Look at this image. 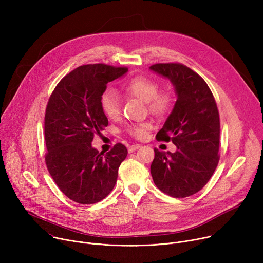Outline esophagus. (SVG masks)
<instances>
[{"mask_svg": "<svg viewBox=\"0 0 263 263\" xmlns=\"http://www.w3.org/2000/svg\"><path fill=\"white\" fill-rule=\"evenodd\" d=\"M138 147H140V145L139 144H132V145H130L129 147H128V151H129V153H133L135 149H137Z\"/></svg>", "mask_w": 263, "mask_h": 263, "instance_id": "1", "label": "esophagus"}]
</instances>
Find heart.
I'll list each match as a JSON object with an SVG mask.
<instances>
[{"label":"heart","mask_w":263,"mask_h":263,"mask_svg":"<svg viewBox=\"0 0 263 263\" xmlns=\"http://www.w3.org/2000/svg\"><path fill=\"white\" fill-rule=\"evenodd\" d=\"M123 87L128 93L145 102L148 111L155 116H165L173 107L174 95L168 90L158 91V82L151 78L145 76H135L128 80ZM100 105L107 118L116 120L120 117L122 110L121 100L115 89H106L101 95ZM149 129H151V124L144 122L129 126L127 131L132 137L136 139H143L147 135Z\"/></svg>","instance_id":"b5f03b06"}]
</instances>
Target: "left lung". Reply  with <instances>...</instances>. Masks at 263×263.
<instances>
[{"label": "left lung", "mask_w": 263, "mask_h": 263, "mask_svg": "<svg viewBox=\"0 0 263 263\" xmlns=\"http://www.w3.org/2000/svg\"><path fill=\"white\" fill-rule=\"evenodd\" d=\"M152 70L168 78L178 96L173 112L157 133L159 141H173L175 153L154 148L153 181L173 198L200 192L212 177L219 160V114L205 80L178 62L156 63Z\"/></svg>", "instance_id": "1"}]
</instances>
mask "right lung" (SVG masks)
Wrapping results in <instances>:
<instances>
[{
    "label": "right lung",
    "instance_id": "right-lung-1",
    "mask_svg": "<svg viewBox=\"0 0 263 263\" xmlns=\"http://www.w3.org/2000/svg\"><path fill=\"white\" fill-rule=\"evenodd\" d=\"M126 66L85 64L71 70L54 88L46 108L47 168L71 201L89 205L105 199L117 183L127 147L116 143L109 152L91 146L108 120L100 105L107 83L127 72Z\"/></svg>",
    "mask_w": 263,
    "mask_h": 263
}]
</instances>
